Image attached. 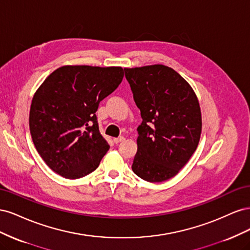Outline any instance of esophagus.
I'll use <instances>...</instances> for the list:
<instances>
[{"instance_id": "1", "label": "esophagus", "mask_w": 250, "mask_h": 250, "mask_svg": "<svg viewBox=\"0 0 250 250\" xmlns=\"http://www.w3.org/2000/svg\"><path fill=\"white\" fill-rule=\"evenodd\" d=\"M125 140L124 137H119V138H115L113 139V142H115V144H119L121 142H123Z\"/></svg>"}]
</instances>
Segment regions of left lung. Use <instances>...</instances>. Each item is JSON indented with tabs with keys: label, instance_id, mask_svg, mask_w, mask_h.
I'll list each match as a JSON object with an SVG mask.
<instances>
[{
	"label": "left lung",
	"instance_id": "left-lung-1",
	"mask_svg": "<svg viewBox=\"0 0 250 250\" xmlns=\"http://www.w3.org/2000/svg\"><path fill=\"white\" fill-rule=\"evenodd\" d=\"M143 119L132 171L149 183L175 176L198 146L201 111L191 85L163 64L124 69Z\"/></svg>",
	"mask_w": 250,
	"mask_h": 250
}]
</instances>
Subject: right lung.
I'll list each match as a JSON object with an SVG mask.
<instances>
[{
	"label": "right lung",
	"mask_w": 250,
	"mask_h": 250,
	"mask_svg": "<svg viewBox=\"0 0 250 250\" xmlns=\"http://www.w3.org/2000/svg\"><path fill=\"white\" fill-rule=\"evenodd\" d=\"M123 77L121 66L64 65L42 82L33 96L29 127L51 170L76 179L98 168L109 145L99 131L96 111Z\"/></svg>",
	"instance_id": "obj_1"
}]
</instances>
